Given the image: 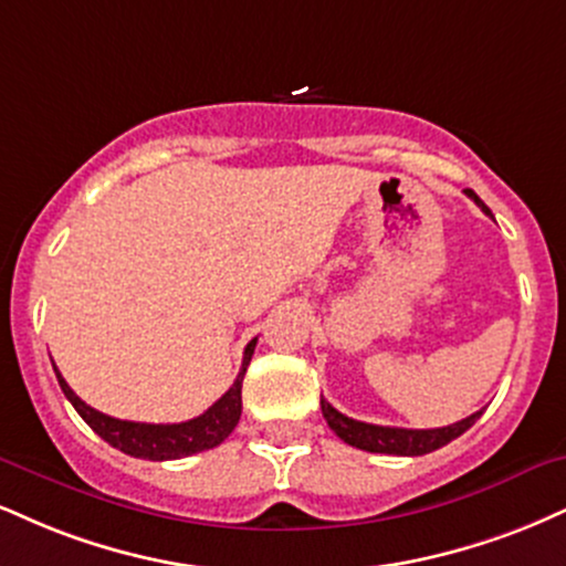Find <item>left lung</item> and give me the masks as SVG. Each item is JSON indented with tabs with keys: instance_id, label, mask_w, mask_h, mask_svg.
Segmentation results:
<instances>
[{
	"instance_id": "8db88e82",
	"label": "left lung",
	"mask_w": 566,
	"mask_h": 566,
	"mask_svg": "<svg viewBox=\"0 0 566 566\" xmlns=\"http://www.w3.org/2000/svg\"><path fill=\"white\" fill-rule=\"evenodd\" d=\"M467 195L472 197L474 202L482 208V213H490V208L480 200L472 189H467ZM322 413L329 424V430L337 434L339 440H345L353 448H360V451L369 453H390V455H424L438 451V448L448 446V442L464 434L474 421L480 419V413H472V417L455 421V424L438 427V430H403V427H379V424H366V421L350 419L345 413H339L329 400L322 398Z\"/></svg>"
}]
</instances>
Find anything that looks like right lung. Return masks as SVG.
<instances>
[{
  "mask_svg": "<svg viewBox=\"0 0 566 566\" xmlns=\"http://www.w3.org/2000/svg\"><path fill=\"white\" fill-rule=\"evenodd\" d=\"M255 343L258 337L250 339L248 348H244L242 369L237 374L234 385H231L206 413H200V417L189 421H181V424H145V421H126V419L107 417V413L97 411V408L86 406L84 400L67 387L63 374L57 371V366L54 364L52 366H54V374H57L60 387H63L65 398L71 400L73 408L78 411V417L84 419L102 440L111 442V446L118 448V451L134 455V459L171 461V459H184V455H192V453L208 451V448L221 446V442L231 434V430H234L242 413V379L250 366V358H253Z\"/></svg>",
  "mask_w": 566,
  "mask_h": 566,
  "instance_id": "obj_1",
  "label": "right lung"
}]
</instances>
